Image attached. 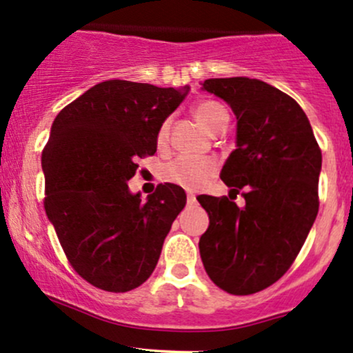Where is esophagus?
Here are the masks:
<instances>
[{
    "mask_svg": "<svg viewBox=\"0 0 353 353\" xmlns=\"http://www.w3.org/2000/svg\"><path fill=\"white\" fill-rule=\"evenodd\" d=\"M196 201V196L192 192H188V205H192Z\"/></svg>",
    "mask_w": 353,
    "mask_h": 353,
    "instance_id": "34e87169",
    "label": "esophagus"
}]
</instances>
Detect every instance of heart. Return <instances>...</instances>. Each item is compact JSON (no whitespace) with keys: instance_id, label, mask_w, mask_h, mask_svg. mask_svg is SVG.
<instances>
[{"instance_id":"heart-1","label":"heart","mask_w":353,"mask_h":353,"mask_svg":"<svg viewBox=\"0 0 353 353\" xmlns=\"http://www.w3.org/2000/svg\"><path fill=\"white\" fill-rule=\"evenodd\" d=\"M194 118L206 132L216 127L220 123H228V113L220 103L214 101H203L194 106ZM169 120H165L161 125L157 133V143L164 145L167 142V135H169ZM216 172V164L213 159L208 157H177L176 161L170 162L164 169V179L167 183L177 184V186L194 191L199 189L203 184H206L211 177Z\"/></svg>"}]
</instances>
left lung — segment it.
<instances>
[{
    "label": "left lung",
    "mask_w": 353,
    "mask_h": 353,
    "mask_svg": "<svg viewBox=\"0 0 353 353\" xmlns=\"http://www.w3.org/2000/svg\"><path fill=\"white\" fill-rule=\"evenodd\" d=\"M236 118V148L220 177L232 198L199 196L210 226L199 239L208 276L230 294H254L284 276L318 214L321 150L301 106L277 88L250 77L206 79Z\"/></svg>",
    "instance_id": "obj_1"
}]
</instances>
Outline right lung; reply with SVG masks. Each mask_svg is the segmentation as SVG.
<instances>
[{"instance_id":"1","label":"right lung","mask_w":353,"mask_h":353,"mask_svg":"<svg viewBox=\"0 0 353 353\" xmlns=\"http://www.w3.org/2000/svg\"><path fill=\"white\" fill-rule=\"evenodd\" d=\"M189 86L110 79L55 117L42 154L46 213L70 265L89 284L127 292L150 277L172 221L186 206L176 184L142 201L128 181L157 150V133Z\"/></svg>"}]
</instances>
